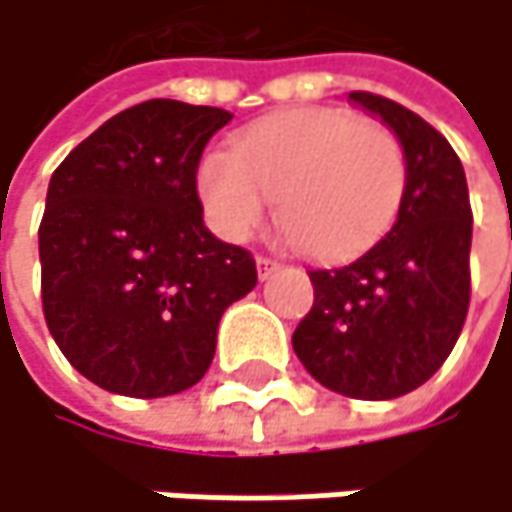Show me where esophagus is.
I'll list each match as a JSON object with an SVG mask.
<instances>
[{
    "instance_id": "esophagus-1",
    "label": "esophagus",
    "mask_w": 512,
    "mask_h": 512,
    "mask_svg": "<svg viewBox=\"0 0 512 512\" xmlns=\"http://www.w3.org/2000/svg\"><path fill=\"white\" fill-rule=\"evenodd\" d=\"M254 264H258V276L261 279H267L273 270H279V261H273L270 254H258V258H254Z\"/></svg>"
}]
</instances>
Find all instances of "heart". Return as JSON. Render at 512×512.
Segmentation results:
<instances>
[{"mask_svg":"<svg viewBox=\"0 0 512 512\" xmlns=\"http://www.w3.org/2000/svg\"><path fill=\"white\" fill-rule=\"evenodd\" d=\"M197 191L224 239L251 236L279 200V215L303 251L342 261L396 224L408 191V152L378 119L342 107H297L254 122L236 134L233 149L203 155Z\"/></svg>","mask_w":512,"mask_h":512,"instance_id":"b5f03b06","label":"heart"}]
</instances>
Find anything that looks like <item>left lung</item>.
Wrapping results in <instances>:
<instances>
[{
  "mask_svg": "<svg viewBox=\"0 0 512 512\" xmlns=\"http://www.w3.org/2000/svg\"><path fill=\"white\" fill-rule=\"evenodd\" d=\"M351 101L405 143L408 191L366 254L309 270L315 303L294 330V351L327 390L381 402L426 384L465 327L474 215L462 161L438 128L375 92H351Z\"/></svg>",
  "mask_w": 512,
  "mask_h": 512,
  "instance_id": "obj_1",
  "label": "left lung"
}]
</instances>
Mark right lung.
Returning a JSON list of instances; mask_svg holds the SVG:
<instances>
[{"label": "right lung", "mask_w": 512, "mask_h": 512, "mask_svg": "<svg viewBox=\"0 0 512 512\" xmlns=\"http://www.w3.org/2000/svg\"><path fill=\"white\" fill-rule=\"evenodd\" d=\"M221 107L152 98L53 170L38 227L41 306L65 360L107 393L194 387L224 309L258 285L251 251L203 227L197 164Z\"/></svg>", "instance_id": "right-lung-1"}]
</instances>
